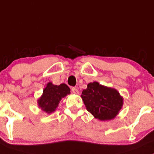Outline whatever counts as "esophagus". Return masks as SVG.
<instances>
[{
  "instance_id": "1",
  "label": "esophagus",
  "mask_w": 154,
  "mask_h": 154,
  "mask_svg": "<svg viewBox=\"0 0 154 154\" xmlns=\"http://www.w3.org/2000/svg\"><path fill=\"white\" fill-rule=\"evenodd\" d=\"M72 91L74 94H79V90L76 88H72Z\"/></svg>"
}]
</instances>
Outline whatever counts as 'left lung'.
<instances>
[{
  "mask_svg": "<svg viewBox=\"0 0 154 154\" xmlns=\"http://www.w3.org/2000/svg\"><path fill=\"white\" fill-rule=\"evenodd\" d=\"M81 97L87 110L100 121L115 119L123 106V97L116 89L97 82L88 84Z\"/></svg>",
  "mask_w": 154,
  "mask_h": 154,
  "instance_id": "left-lung-1",
  "label": "left lung"
}]
</instances>
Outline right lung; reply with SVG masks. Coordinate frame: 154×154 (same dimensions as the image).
<instances>
[{"instance_id":"right-lung-1","label":"right lung","mask_w":154,"mask_h":154,"mask_svg":"<svg viewBox=\"0 0 154 154\" xmlns=\"http://www.w3.org/2000/svg\"><path fill=\"white\" fill-rule=\"evenodd\" d=\"M69 94L70 88L64 83L56 85L48 82L44 88L42 95L37 100L38 107L46 113H51L56 110L63 98Z\"/></svg>"}]
</instances>
